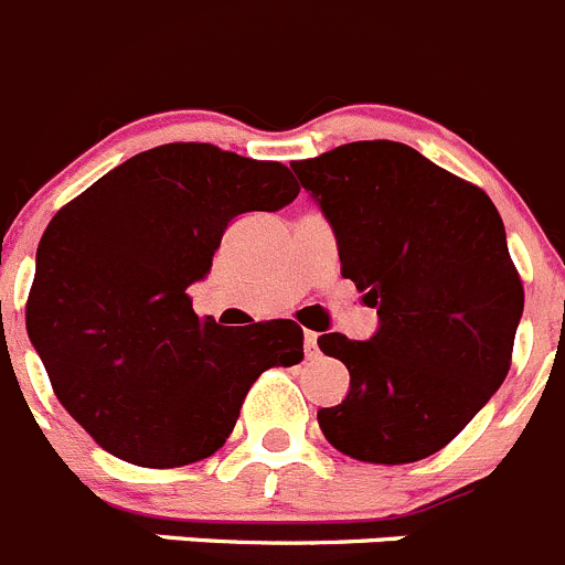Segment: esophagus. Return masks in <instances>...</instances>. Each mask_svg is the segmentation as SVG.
Segmentation results:
<instances>
[{
	"instance_id": "esophagus-1",
	"label": "esophagus",
	"mask_w": 565,
	"mask_h": 565,
	"mask_svg": "<svg viewBox=\"0 0 565 565\" xmlns=\"http://www.w3.org/2000/svg\"><path fill=\"white\" fill-rule=\"evenodd\" d=\"M303 354H307V360H318V334L315 331H307L303 334Z\"/></svg>"
}]
</instances>
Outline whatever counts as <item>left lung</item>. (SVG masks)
<instances>
[{
	"label": "left lung",
	"mask_w": 565,
	"mask_h": 565,
	"mask_svg": "<svg viewBox=\"0 0 565 565\" xmlns=\"http://www.w3.org/2000/svg\"><path fill=\"white\" fill-rule=\"evenodd\" d=\"M292 170L334 231L342 278L379 315L371 340H318L351 373L320 429L354 460H424L510 371L524 287L502 217L482 189L398 141H351Z\"/></svg>",
	"instance_id": "left-lung-1"
}]
</instances>
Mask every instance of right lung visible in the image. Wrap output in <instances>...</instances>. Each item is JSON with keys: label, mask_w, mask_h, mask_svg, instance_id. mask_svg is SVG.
I'll use <instances>...</instances> for the list:
<instances>
[{"label": "right lung", "mask_w": 565, "mask_h": 565, "mask_svg": "<svg viewBox=\"0 0 565 565\" xmlns=\"http://www.w3.org/2000/svg\"><path fill=\"white\" fill-rule=\"evenodd\" d=\"M292 172L214 145L139 152L57 211L35 253L28 334L66 413L145 468L211 457L267 367L303 360L292 320L228 329L186 289L245 211L298 198Z\"/></svg>", "instance_id": "obj_1"}]
</instances>
